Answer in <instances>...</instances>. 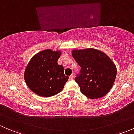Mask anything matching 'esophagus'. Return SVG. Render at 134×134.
<instances>
[{"mask_svg": "<svg viewBox=\"0 0 134 134\" xmlns=\"http://www.w3.org/2000/svg\"><path fill=\"white\" fill-rule=\"evenodd\" d=\"M73 78H74V75H71L69 77V79L70 80H73Z\"/></svg>", "mask_w": 134, "mask_h": 134, "instance_id": "1", "label": "esophagus"}]
</instances>
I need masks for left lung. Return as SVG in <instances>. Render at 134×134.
I'll list each match as a JSON object with an SVG mask.
<instances>
[{"label": "left lung", "mask_w": 134, "mask_h": 134, "mask_svg": "<svg viewBox=\"0 0 134 134\" xmlns=\"http://www.w3.org/2000/svg\"><path fill=\"white\" fill-rule=\"evenodd\" d=\"M72 56L81 67L75 81L82 94L92 99L106 95L117 75L113 61L102 51L91 48L73 50Z\"/></svg>", "instance_id": "obj_1"}]
</instances>
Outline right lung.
<instances>
[{
  "mask_svg": "<svg viewBox=\"0 0 134 134\" xmlns=\"http://www.w3.org/2000/svg\"><path fill=\"white\" fill-rule=\"evenodd\" d=\"M60 51L51 49L36 54L28 62L24 78L28 87L37 95L49 97L62 91L69 79L64 69L58 64Z\"/></svg>",
  "mask_w": 134,
  "mask_h": 134,
  "instance_id": "add662e5",
  "label": "right lung"
}]
</instances>
